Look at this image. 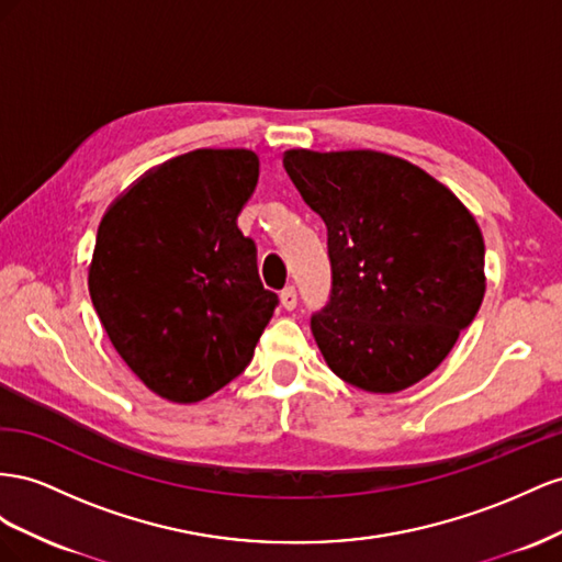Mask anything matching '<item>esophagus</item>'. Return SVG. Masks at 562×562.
I'll list each match as a JSON object with an SVG mask.
<instances>
[{
    "instance_id": "obj_1",
    "label": "esophagus",
    "mask_w": 562,
    "mask_h": 562,
    "mask_svg": "<svg viewBox=\"0 0 562 562\" xmlns=\"http://www.w3.org/2000/svg\"><path fill=\"white\" fill-rule=\"evenodd\" d=\"M296 301H299V296H296L294 286H284V290L280 292L282 308H284V311H294V308H296Z\"/></svg>"
}]
</instances>
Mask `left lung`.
<instances>
[{
	"label": "left lung",
	"mask_w": 562,
	"mask_h": 562,
	"mask_svg": "<svg viewBox=\"0 0 562 562\" xmlns=\"http://www.w3.org/2000/svg\"><path fill=\"white\" fill-rule=\"evenodd\" d=\"M282 165L327 226L331 296L311 329L329 370L397 393L450 356L485 296V243L454 192L379 150L292 148Z\"/></svg>",
	"instance_id": "1"
}]
</instances>
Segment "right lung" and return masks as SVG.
Segmentation results:
<instances>
[{"mask_svg": "<svg viewBox=\"0 0 562 562\" xmlns=\"http://www.w3.org/2000/svg\"><path fill=\"white\" fill-rule=\"evenodd\" d=\"M256 181L254 150L200 148L148 169L101 218L93 308L120 358L169 403L231 383L278 306L237 228Z\"/></svg>", "mask_w": 562, "mask_h": 562, "instance_id": "1", "label": "right lung"}]
</instances>
